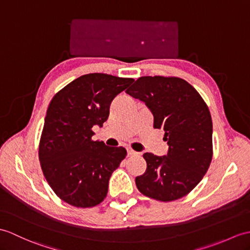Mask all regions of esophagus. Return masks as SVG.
Returning <instances> with one entry per match:
<instances>
[{"mask_svg": "<svg viewBox=\"0 0 250 250\" xmlns=\"http://www.w3.org/2000/svg\"><path fill=\"white\" fill-rule=\"evenodd\" d=\"M126 151H127V154H129V155H137L138 154V152L134 151V150L131 149V148H126Z\"/></svg>", "mask_w": 250, "mask_h": 250, "instance_id": "obj_1", "label": "esophagus"}]
</instances>
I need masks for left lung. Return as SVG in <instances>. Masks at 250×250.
Returning <instances> with one entry per match:
<instances>
[{"label": "left lung", "mask_w": 250, "mask_h": 250, "mask_svg": "<svg viewBox=\"0 0 250 250\" xmlns=\"http://www.w3.org/2000/svg\"><path fill=\"white\" fill-rule=\"evenodd\" d=\"M153 115V126L164 129L168 152L144 153L147 169L135 178L138 190L160 201L188 195L204 178L212 160L213 125L206 102L179 78L142 77L126 90Z\"/></svg>", "instance_id": "left-lung-1"}]
</instances>
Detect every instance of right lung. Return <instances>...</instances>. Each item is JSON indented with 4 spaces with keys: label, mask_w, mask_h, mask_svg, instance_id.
I'll return each mask as SVG.
<instances>
[{
    "label": "right lung",
    "mask_w": 250,
    "mask_h": 250,
    "mask_svg": "<svg viewBox=\"0 0 250 250\" xmlns=\"http://www.w3.org/2000/svg\"><path fill=\"white\" fill-rule=\"evenodd\" d=\"M134 80L105 73L75 79L52 99L39 144V161L54 193L67 204L90 208L105 198L108 181L126 155L124 147L91 139L114 98Z\"/></svg>",
    "instance_id": "1"
}]
</instances>
